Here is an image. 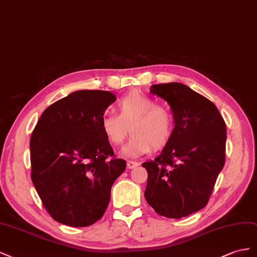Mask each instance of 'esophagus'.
I'll list each match as a JSON object with an SVG mask.
<instances>
[{"instance_id":"esophagus-1","label":"esophagus","mask_w":257,"mask_h":257,"mask_svg":"<svg viewBox=\"0 0 257 257\" xmlns=\"http://www.w3.org/2000/svg\"><path fill=\"white\" fill-rule=\"evenodd\" d=\"M139 164L137 163V161H133V160H128L127 161V168L128 169H134V168L138 167Z\"/></svg>"}]
</instances>
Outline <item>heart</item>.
<instances>
[{"mask_svg":"<svg viewBox=\"0 0 257 257\" xmlns=\"http://www.w3.org/2000/svg\"><path fill=\"white\" fill-rule=\"evenodd\" d=\"M117 111L107 112L101 119V130L107 141L120 145L129 133L133 136L123 146L122 155L138 157L155 149L164 148L174 134L175 120L169 107L157 104L146 94L134 91L121 98Z\"/></svg>","mask_w":257,"mask_h":257,"instance_id":"b5f03b06","label":"heart"}]
</instances>
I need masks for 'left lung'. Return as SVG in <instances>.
<instances>
[{"label":"left lung","instance_id":"obj_1","mask_svg":"<svg viewBox=\"0 0 257 257\" xmlns=\"http://www.w3.org/2000/svg\"><path fill=\"white\" fill-rule=\"evenodd\" d=\"M170 105L175 128L160 155L142 164L146 201L159 215L181 218L206 207L225 164L226 124L210 100L181 83L152 85Z\"/></svg>","mask_w":257,"mask_h":257}]
</instances>
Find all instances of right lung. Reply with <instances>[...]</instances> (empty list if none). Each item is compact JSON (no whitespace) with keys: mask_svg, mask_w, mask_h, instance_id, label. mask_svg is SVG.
<instances>
[{"mask_svg":"<svg viewBox=\"0 0 257 257\" xmlns=\"http://www.w3.org/2000/svg\"><path fill=\"white\" fill-rule=\"evenodd\" d=\"M115 101L109 91H74L48 106L36 123L31 179L57 222L86 227L104 214L113 183L126 169L101 130L102 117Z\"/></svg>","mask_w":257,"mask_h":257,"instance_id":"1","label":"right lung"}]
</instances>
